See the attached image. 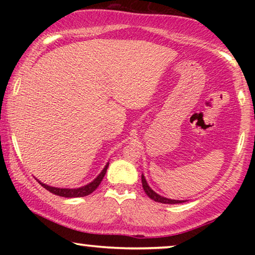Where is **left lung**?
Instances as JSON below:
<instances>
[{
  "instance_id": "obj_1",
  "label": "left lung",
  "mask_w": 255,
  "mask_h": 255,
  "mask_svg": "<svg viewBox=\"0 0 255 255\" xmlns=\"http://www.w3.org/2000/svg\"><path fill=\"white\" fill-rule=\"evenodd\" d=\"M141 183H142V188H144L146 195H147L149 198H152L153 201L159 202V203H163V204H176V203H182V202H184V201H179V200H170V198L160 196L159 194H156L154 190L151 189V187H149L147 182H146L145 176L142 175V174H141Z\"/></svg>"
}]
</instances>
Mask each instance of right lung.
<instances>
[{
	"label": "right lung",
	"instance_id": "add662e5",
	"mask_svg": "<svg viewBox=\"0 0 255 255\" xmlns=\"http://www.w3.org/2000/svg\"><path fill=\"white\" fill-rule=\"evenodd\" d=\"M108 166H109V162L107 163L106 167H104V168L102 169V172L100 173V175L97 176L95 180L92 181V182L88 183V184H86V186L80 187V188H75V189H68V188H55V187L47 186V184L40 182L39 180H37V181H38V182H39V184H41V186L45 188V189L48 190L52 194L58 195V196L68 197V198H72V197H83V196H87V195L92 194L93 191L95 190L96 188L100 186L101 181L103 180L104 175H106Z\"/></svg>",
	"mask_w": 255,
	"mask_h": 255
}]
</instances>
